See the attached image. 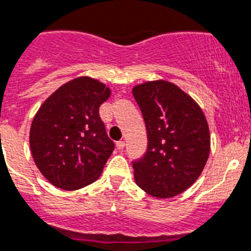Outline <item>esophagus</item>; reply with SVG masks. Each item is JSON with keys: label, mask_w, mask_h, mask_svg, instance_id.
I'll list each match as a JSON object with an SVG mask.
<instances>
[{"label": "esophagus", "mask_w": 251, "mask_h": 251, "mask_svg": "<svg viewBox=\"0 0 251 251\" xmlns=\"http://www.w3.org/2000/svg\"><path fill=\"white\" fill-rule=\"evenodd\" d=\"M116 147H117V149H120V151H121V149L125 148V142H124V140H120V142L116 143Z\"/></svg>", "instance_id": "34e87169"}]
</instances>
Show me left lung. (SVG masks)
Returning <instances> with one entry per match:
<instances>
[{
	"label": "left lung",
	"mask_w": 251,
	"mask_h": 251,
	"mask_svg": "<svg viewBox=\"0 0 251 251\" xmlns=\"http://www.w3.org/2000/svg\"><path fill=\"white\" fill-rule=\"evenodd\" d=\"M132 96L148 135L145 154L132 162L136 185L154 198L176 197L197 181L208 161L207 119L189 94L166 80L139 84Z\"/></svg>",
	"instance_id": "1"
}]
</instances>
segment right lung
I'll use <instances>...</instances> for the list:
<instances>
[{
	"label": "right lung",
	"mask_w": 251,
	"mask_h": 251,
	"mask_svg": "<svg viewBox=\"0 0 251 251\" xmlns=\"http://www.w3.org/2000/svg\"><path fill=\"white\" fill-rule=\"evenodd\" d=\"M108 86L80 76L60 86L38 109L30 127L31 155L50 184L77 190L100 177L115 144L100 117Z\"/></svg>",
	"instance_id": "1"
}]
</instances>
